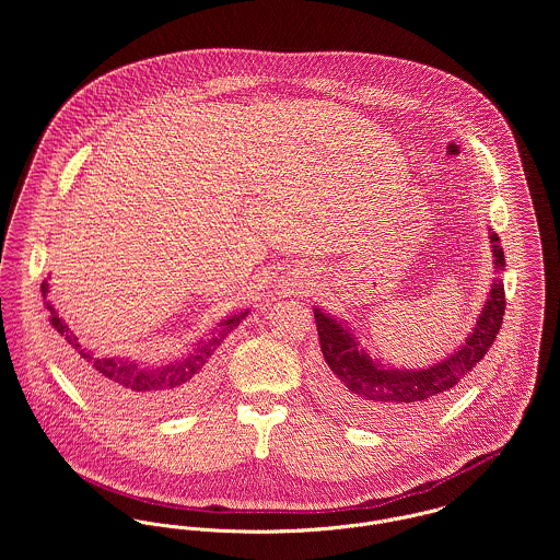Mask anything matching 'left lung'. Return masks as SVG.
<instances>
[{
  "label": "left lung",
  "mask_w": 560,
  "mask_h": 560,
  "mask_svg": "<svg viewBox=\"0 0 560 560\" xmlns=\"http://www.w3.org/2000/svg\"><path fill=\"white\" fill-rule=\"evenodd\" d=\"M495 278L480 308V315L466 340L440 362L424 369H397L373 358L360 342V336L347 320L336 319L320 308L315 311L320 351L325 358V375L320 393L334 409H340L358 424L400 422L420 416L453 390L472 373L493 345L504 315V252L493 229H489Z\"/></svg>",
  "instance_id": "left-lung-1"
}]
</instances>
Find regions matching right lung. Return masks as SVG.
I'll use <instances>...</instances> for the list:
<instances>
[{
    "instance_id": "right-lung-1",
    "label": "right lung",
    "mask_w": 560,
    "mask_h": 560,
    "mask_svg": "<svg viewBox=\"0 0 560 560\" xmlns=\"http://www.w3.org/2000/svg\"><path fill=\"white\" fill-rule=\"evenodd\" d=\"M40 291L43 300H47V280H43ZM45 306L49 311L51 327L62 338L60 353L73 375L96 399L136 416L167 413L170 409L194 399L213 375L215 351L249 313V308H245L229 319L220 320L218 327L191 345L187 355L174 358L165 364H147L125 355H98L94 349L81 345L80 338L58 315L51 302H45Z\"/></svg>"
}]
</instances>
